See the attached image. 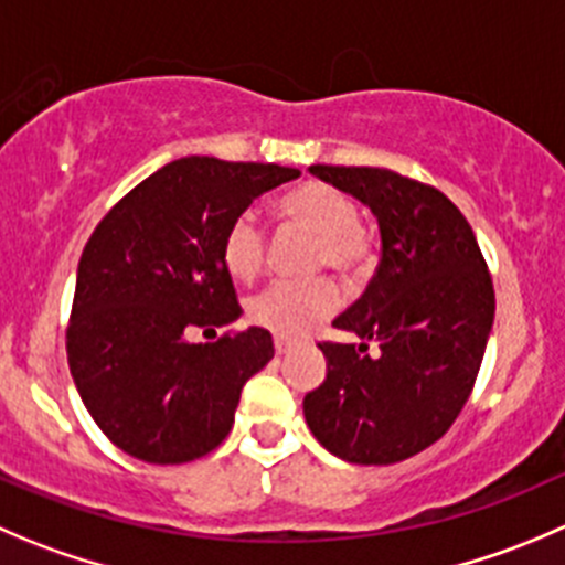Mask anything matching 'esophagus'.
Masks as SVG:
<instances>
[{"label":"esophagus","mask_w":565,"mask_h":565,"mask_svg":"<svg viewBox=\"0 0 565 565\" xmlns=\"http://www.w3.org/2000/svg\"><path fill=\"white\" fill-rule=\"evenodd\" d=\"M273 344H276L278 355H287L289 350H292V342H289L287 337H276V339H273Z\"/></svg>","instance_id":"1"}]
</instances>
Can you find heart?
<instances>
[{
    "label": "heart",
    "mask_w": 565,
    "mask_h": 565,
    "mask_svg": "<svg viewBox=\"0 0 565 565\" xmlns=\"http://www.w3.org/2000/svg\"><path fill=\"white\" fill-rule=\"evenodd\" d=\"M278 210L284 217L320 234L317 267H333L342 276L359 278L375 262L372 234L359 223L353 199L322 182H306L289 190ZM221 259L239 281H254L267 259V232L250 210L228 221L221 239ZM342 306V289L333 278L320 276L311 281H276L248 300V315L256 326L298 339L315 331Z\"/></svg>",
    "instance_id": "obj_1"
}]
</instances>
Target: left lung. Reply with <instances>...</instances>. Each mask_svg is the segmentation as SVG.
<instances>
[{
  "label": "left lung",
  "instance_id": "1",
  "mask_svg": "<svg viewBox=\"0 0 565 565\" xmlns=\"http://www.w3.org/2000/svg\"><path fill=\"white\" fill-rule=\"evenodd\" d=\"M309 171L375 212L381 262L333 320L364 342H320L328 375L303 397L306 422L342 461H405L439 441L472 394L494 322L489 265L467 217L434 184L386 168ZM366 341L382 355L372 360Z\"/></svg>",
  "mask_w": 565,
  "mask_h": 565
}]
</instances>
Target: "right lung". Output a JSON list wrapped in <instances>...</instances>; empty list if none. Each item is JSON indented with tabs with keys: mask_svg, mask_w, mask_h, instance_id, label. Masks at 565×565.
Returning <instances> with one entry per match:
<instances>
[{
	"mask_svg": "<svg viewBox=\"0 0 565 565\" xmlns=\"http://www.w3.org/2000/svg\"><path fill=\"white\" fill-rule=\"evenodd\" d=\"M300 171L182 157L131 188L82 250L65 353L102 434L146 463H188L234 425L239 392L273 359L265 328L193 344L190 328L243 315L221 259L228 221Z\"/></svg>",
	"mask_w": 565,
	"mask_h": 565,
	"instance_id": "obj_1",
	"label": "right lung"
}]
</instances>
